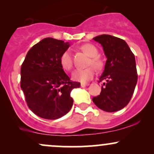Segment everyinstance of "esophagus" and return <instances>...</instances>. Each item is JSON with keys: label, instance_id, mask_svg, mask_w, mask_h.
Instances as JSON below:
<instances>
[{"label": "esophagus", "instance_id": "1", "mask_svg": "<svg viewBox=\"0 0 154 154\" xmlns=\"http://www.w3.org/2000/svg\"><path fill=\"white\" fill-rule=\"evenodd\" d=\"M89 85L88 83H81V87L82 88H85V87H87V86Z\"/></svg>", "mask_w": 154, "mask_h": 154}]
</instances>
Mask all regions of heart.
Here are the masks:
<instances>
[{"instance_id":"heart-1","label":"heart","mask_w":154,"mask_h":154,"mask_svg":"<svg viewBox=\"0 0 154 154\" xmlns=\"http://www.w3.org/2000/svg\"><path fill=\"white\" fill-rule=\"evenodd\" d=\"M81 48L85 54L91 57L88 61V66H93L95 69L101 70L104 66V63L100 58L98 56V50L95 45L92 44H85ZM60 63L65 70H71L73 66V61L71 51L69 49L64 51L60 57ZM93 67H88L84 69H77L72 73V79L77 82H87L94 77L95 69Z\"/></svg>"}]
</instances>
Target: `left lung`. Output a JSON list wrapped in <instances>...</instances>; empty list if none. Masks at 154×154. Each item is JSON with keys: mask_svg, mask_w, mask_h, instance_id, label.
I'll use <instances>...</instances> for the list:
<instances>
[{"mask_svg": "<svg viewBox=\"0 0 154 154\" xmlns=\"http://www.w3.org/2000/svg\"><path fill=\"white\" fill-rule=\"evenodd\" d=\"M101 44L107 60L99 80H105L101 92L93 101L102 110H121L131 99L137 84V74L133 53L122 39L109 35L93 38Z\"/></svg>", "mask_w": 154, "mask_h": 154, "instance_id": "left-lung-1", "label": "left lung"}]
</instances>
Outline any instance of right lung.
<instances>
[{
	"label": "right lung",
	"instance_id": "obj_1",
	"mask_svg": "<svg viewBox=\"0 0 154 154\" xmlns=\"http://www.w3.org/2000/svg\"><path fill=\"white\" fill-rule=\"evenodd\" d=\"M63 40L47 38L27 52L21 67V88L28 107L46 119L66 114L73 105L70 93L80 83L70 80L60 63V57L69 47Z\"/></svg>",
	"mask_w": 154,
	"mask_h": 154
}]
</instances>
